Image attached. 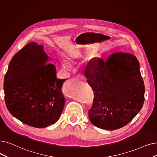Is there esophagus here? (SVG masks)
Returning a JSON list of instances; mask_svg holds the SVG:
<instances>
[{
    "label": "esophagus",
    "mask_w": 157,
    "mask_h": 157,
    "mask_svg": "<svg viewBox=\"0 0 157 157\" xmlns=\"http://www.w3.org/2000/svg\"><path fill=\"white\" fill-rule=\"evenodd\" d=\"M76 78L78 79H84V78H83V75H81V74H78V76H76Z\"/></svg>",
    "instance_id": "1"
}]
</instances>
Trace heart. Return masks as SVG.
I'll list each match as a JSON object with an SVG mask.
<instances>
[{"label":"heart","mask_w":157,"mask_h":157,"mask_svg":"<svg viewBox=\"0 0 157 157\" xmlns=\"http://www.w3.org/2000/svg\"><path fill=\"white\" fill-rule=\"evenodd\" d=\"M62 65H63V67L65 68V69H68V68L69 67V63L66 59L63 60Z\"/></svg>","instance_id":"obj_1"}]
</instances>
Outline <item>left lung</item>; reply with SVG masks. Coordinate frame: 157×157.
I'll return each mask as SVG.
<instances>
[{
	"mask_svg": "<svg viewBox=\"0 0 157 157\" xmlns=\"http://www.w3.org/2000/svg\"><path fill=\"white\" fill-rule=\"evenodd\" d=\"M94 62L84 72L94 91L89 119L101 129L121 128L132 121L144 104L139 61L133 54L118 52L105 61L97 58Z\"/></svg>",
	"mask_w": 157,
	"mask_h": 157,
	"instance_id": "obj_1",
	"label": "left lung"
}]
</instances>
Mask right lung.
Instances as JSON below:
<instances>
[{
  "instance_id": "1",
  "label": "right lung",
  "mask_w": 157,
  "mask_h": 157,
  "mask_svg": "<svg viewBox=\"0 0 157 157\" xmlns=\"http://www.w3.org/2000/svg\"><path fill=\"white\" fill-rule=\"evenodd\" d=\"M43 45L31 42L10 61L4 81V99L10 113L24 124L45 128L56 123L65 99L56 67L47 63Z\"/></svg>"
}]
</instances>
